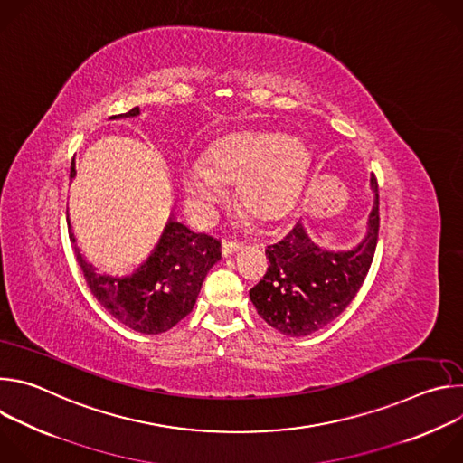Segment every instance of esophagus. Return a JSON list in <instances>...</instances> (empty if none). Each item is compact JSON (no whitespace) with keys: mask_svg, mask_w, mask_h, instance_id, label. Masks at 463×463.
I'll list each match as a JSON object with an SVG mask.
<instances>
[{"mask_svg":"<svg viewBox=\"0 0 463 463\" xmlns=\"http://www.w3.org/2000/svg\"><path fill=\"white\" fill-rule=\"evenodd\" d=\"M241 247H243V243H241V241H236V240H223V241H222V252H223V256L234 254V252H238Z\"/></svg>","mask_w":463,"mask_h":463,"instance_id":"obj_1","label":"esophagus"}]
</instances>
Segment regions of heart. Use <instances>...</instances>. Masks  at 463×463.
I'll return each mask as SVG.
<instances>
[{"instance_id":"b5f03b06","label":"heart","mask_w":463,"mask_h":463,"mask_svg":"<svg viewBox=\"0 0 463 463\" xmlns=\"http://www.w3.org/2000/svg\"><path fill=\"white\" fill-rule=\"evenodd\" d=\"M307 168L304 143L277 131H234L181 170V186L197 209L207 211L236 183V205L254 220H282L295 205Z\"/></svg>"}]
</instances>
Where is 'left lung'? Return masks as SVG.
I'll return each mask as SVG.
<instances>
[{
	"mask_svg": "<svg viewBox=\"0 0 463 463\" xmlns=\"http://www.w3.org/2000/svg\"><path fill=\"white\" fill-rule=\"evenodd\" d=\"M375 194L364 240L352 250L320 249L300 222L277 243L268 245L269 268L249 291L258 315L280 334L304 337L337 318L361 289L372 266L379 234V194Z\"/></svg>",
	"mask_w": 463,
	"mask_h": 463,
	"instance_id": "left-lung-1",
	"label": "left lung"
}]
</instances>
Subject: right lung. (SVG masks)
<instances>
[{"instance_id": "obj_1", "label": "right lung", "mask_w": 463, "mask_h": 463, "mask_svg": "<svg viewBox=\"0 0 463 463\" xmlns=\"http://www.w3.org/2000/svg\"><path fill=\"white\" fill-rule=\"evenodd\" d=\"M137 115L139 108H134L109 118ZM70 175L71 179L77 175L75 161ZM70 238L93 297L118 322L146 335L166 332L192 311L209 269L222 258L220 240L205 232H192L174 216L154 252L129 277L99 275L80 254L71 227Z\"/></svg>"}]
</instances>
